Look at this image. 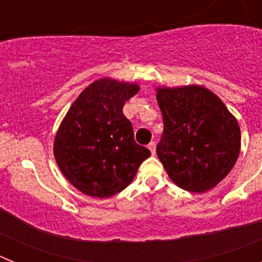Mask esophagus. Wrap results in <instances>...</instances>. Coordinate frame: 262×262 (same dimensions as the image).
Returning <instances> with one entry per match:
<instances>
[{"label":"esophagus","mask_w":262,"mask_h":262,"mask_svg":"<svg viewBox=\"0 0 262 262\" xmlns=\"http://www.w3.org/2000/svg\"><path fill=\"white\" fill-rule=\"evenodd\" d=\"M148 148H149V151H151L152 155L156 154V143L151 142L149 144H148Z\"/></svg>","instance_id":"1"}]
</instances>
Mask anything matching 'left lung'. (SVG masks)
I'll return each instance as SVG.
<instances>
[{
    "label": "left lung",
    "mask_w": 262,
    "mask_h": 262,
    "mask_svg": "<svg viewBox=\"0 0 262 262\" xmlns=\"http://www.w3.org/2000/svg\"><path fill=\"white\" fill-rule=\"evenodd\" d=\"M164 133L156 147L181 189L205 193L231 172L240 152V127L222 99L200 85L157 88Z\"/></svg>",
    "instance_id": "1"
}]
</instances>
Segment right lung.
<instances>
[{
  "mask_svg": "<svg viewBox=\"0 0 262 262\" xmlns=\"http://www.w3.org/2000/svg\"><path fill=\"white\" fill-rule=\"evenodd\" d=\"M139 85L111 78L94 81L77 97L62 119L53 154L62 174L90 196L108 198L126 189L151 156L136 144L123 105Z\"/></svg>",
  "mask_w": 262,
  "mask_h": 262,
  "instance_id": "obj_1",
  "label": "right lung"
}]
</instances>
